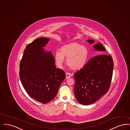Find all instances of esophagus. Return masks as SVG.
Instances as JSON below:
<instances>
[{
    "mask_svg": "<svg viewBox=\"0 0 130 130\" xmlns=\"http://www.w3.org/2000/svg\"><path fill=\"white\" fill-rule=\"evenodd\" d=\"M66 78H69L72 76V74L70 73L66 72Z\"/></svg>",
    "mask_w": 130,
    "mask_h": 130,
    "instance_id": "34e87169",
    "label": "esophagus"
}]
</instances>
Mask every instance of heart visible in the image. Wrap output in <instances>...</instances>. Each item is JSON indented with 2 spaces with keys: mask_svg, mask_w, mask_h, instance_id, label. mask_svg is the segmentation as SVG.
I'll return each instance as SVG.
<instances>
[{
  "mask_svg": "<svg viewBox=\"0 0 130 130\" xmlns=\"http://www.w3.org/2000/svg\"><path fill=\"white\" fill-rule=\"evenodd\" d=\"M88 56V51L86 47L77 42H72L61 47L60 51H56L55 57L56 64L62 67L67 58L68 66L73 70H78L85 65Z\"/></svg>",
  "mask_w": 130,
  "mask_h": 130,
  "instance_id": "1",
  "label": "heart"
}]
</instances>
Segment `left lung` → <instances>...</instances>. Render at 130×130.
<instances>
[{
	"label": "left lung",
	"instance_id": "left-lung-1",
	"mask_svg": "<svg viewBox=\"0 0 130 130\" xmlns=\"http://www.w3.org/2000/svg\"><path fill=\"white\" fill-rule=\"evenodd\" d=\"M91 44L94 43L88 39ZM94 50L104 52L102 44L94 45ZM113 69L111 56L100 54L90 59L84 66L74 74V95L82 105L93 104L108 92L111 83Z\"/></svg>",
	"mask_w": 130,
	"mask_h": 130
}]
</instances>
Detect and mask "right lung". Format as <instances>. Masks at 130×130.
<instances>
[{"label":"right lung","instance_id":"1","mask_svg":"<svg viewBox=\"0 0 130 130\" xmlns=\"http://www.w3.org/2000/svg\"><path fill=\"white\" fill-rule=\"evenodd\" d=\"M49 41L48 38L40 37L29 44L20 63L22 86L31 98L43 104L56 96L66 77L63 70L56 68L52 53L43 48Z\"/></svg>","mask_w":130,"mask_h":130}]
</instances>
